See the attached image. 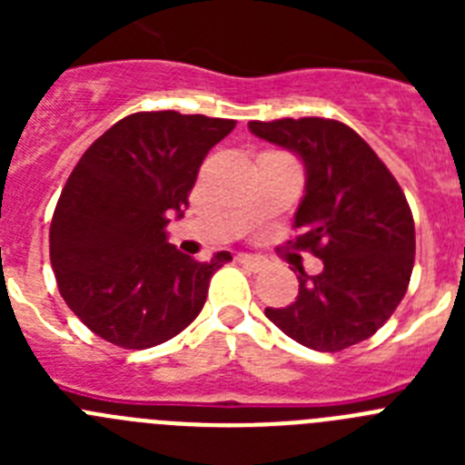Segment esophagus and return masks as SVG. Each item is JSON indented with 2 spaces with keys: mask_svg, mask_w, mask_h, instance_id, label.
<instances>
[{
  "mask_svg": "<svg viewBox=\"0 0 465 465\" xmlns=\"http://www.w3.org/2000/svg\"><path fill=\"white\" fill-rule=\"evenodd\" d=\"M237 262L244 265V268L253 270V272H258L261 268H265V262L268 261H265L262 256H256V253H240V256H237Z\"/></svg>",
  "mask_w": 465,
  "mask_h": 465,
  "instance_id": "1",
  "label": "esophagus"
}]
</instances>
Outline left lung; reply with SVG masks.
Returning a JSON list of instances; mask_svg holds the SVG:
<instances>
[{
  "mask_svg": "<svg viewBox=\"0 0 465 465\" xmlns=\"http://www.w3.org/2000/svg\"><path fill=\"white\" fill-rule=\"evenodd\" d=\"M256 137L293 151L305 165L295 212V249L323 261L319 274L298 268V298L265 307L291 340L342 351L375 335L401 305L414 268V221L401 186L375 151L331 118L249 123Z\"/></svg>",
  "mask_w": 465,
  "mask_h": 465,
  "instance_id": "8db88e82",
  "label": "left lung"
}]
</instances>
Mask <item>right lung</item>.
<instances>
[{"label": "right lung", "mask_w": 465, "mask_h": 465, "mask_svg": "<svg viewBox=\"0 0 465 465\" xmlns=\"http://www.w3.org/2000/svg\"><path fill=\"white\" fill-rule=\"evenodd\" d=\"M235 121L139 111L90 143L64 183L51 221V265L69 310L106 342L149 349L200 314L209 279L230 252L195 261L167 242L172 212L213 143Z\"/></svg>", "instance_id": "1"}]
</instances>
